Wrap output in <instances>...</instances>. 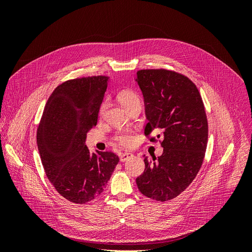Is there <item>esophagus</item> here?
<instances>
[{
    "label": "esophagus",
    "instance_id": "obj_1",
    "mask_svg": "<svg viewBox=\"0 0 252 252\" xmlns=\"http://www.w3.org/2000/svg\"><path fill=\"white\" fill-rule=\"evenodd\" d=\"M132 157V154L130 152H124V154H122L120 157V161L121 162H126L128 158H130Z\"/></svg>",
    "mask_w": 252,
    "mask_h": 252
}]
</instances>
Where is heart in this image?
I'll use <instances>...</instances> for the list:
<instances>
[{
    "label": "heart",
    "instance_id": "obj_1",
    "mask_svg": "<svg viewBox=\"0 0 252 252\" xmlns=\"http://www.w3.org/2000/svg\"><path fill=\"white\" fill-rule=\"evenodd\" d=\"M118 98L120 103L124 106L126 109L129 107H131L133 105H141V98L139 94L135 93L133 90H123L118 94ZM107 107V102H104L101 105L100 111L101 113ZM116 140L123 146H130V145L133 143V134L131 131L129 130H123L117 134Z\"/></svg>",
    "mask_w": 252,
    "mask_h": 252
}]
</instances>
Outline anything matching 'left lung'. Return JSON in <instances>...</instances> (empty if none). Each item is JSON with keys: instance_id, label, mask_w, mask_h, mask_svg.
Wrapping results in <instances>:
<instances>
[{"instance_id": "left-lung-1", "label": "left lung", "mask_w": 252, "mask_h": 252, "mask_svg": "<svg viewBox=\"0 0 252 252\" xmlns=\"http://www.w3.org/2000/svg\"><path fill=\"white\" fill-rule=\"evenodd\" d=\"M148 123L145 134L161 132L163 154L144 158L145 170L136 178L140 191L152 200L177 197L199 172L208 140V123L201 94L185 75L166 69L136 72ZM156 141L155 138L150 139Z\"/></svg>"}]
</instances>
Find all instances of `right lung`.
<instances>
[{
    "mask_svg": "<svg viewBox=\"0 0 252 252\" xmlns=\"http://www.w3.org/2000/svg\"><path fill=\"white\" fill-rule=\"evenodd\" d=\"M109 78L66 81L49 96L36 132L48 180L66 200L87 203L100 195L119 163L113 152H91L87 132L96 125Z\"/></svg>",
    "mask_w": 252,
    "mask_h": 252,
    "instance_id": "right-lung-1",
    "label": "right lung"
}]
</instances>
